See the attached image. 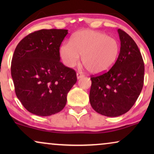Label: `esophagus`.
<instances>
[{"label": "esophagus", "instance_id": "1", "mask_svg": "<svg viewBox=\"0 0 154 154\" xmlns=\"http://www.w3.org/2000/svg\"><path fill=\"white\" fill-rule=\"evenodd\" d=\"M76 76H77L78 79H81V78H83L84 76H85V75H83V73H77Z\"/></svg>", "mask_w": 154, "mask_h": 154}]
</instances>
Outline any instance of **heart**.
<instances>
[{
    "instance_id": "obj_1",
    "label": "heart",
    "mask_w": 154,
    "mask_h": 154,
    "mask_svg": "<svg viewBox=\"0 0 154 154\" xmlns=\"http://www.w3.org/2000/svg\"><path fill=\"white\" fill-rule=\"evenodd\" d=\"M119 52L116 39L92 30L78 31L70 42L64 43L60 48V57L66 66H75L82 55L83 64L94 74L108 71L115 64Z\"/></svg>"
}]
</instances>
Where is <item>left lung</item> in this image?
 Listing matches in <instances>:
<instances>
[{"mask_svg": "<svg viewBox=\"0 0 154 154\" xmlns=\"http://www.w3.org/2000/svg\"><path fill=\"white\" fill-rule=\"evenodd\" d=\"M121 49L115 64L107 72L92 76L90 104L96 112L116 117L128 112L137 100L144 85V64L134 40L118 29Z\"/></svg>", "mask_w": 154, "mask_h": 154, "instance_id": "obj_1", "label": "left lung"}]
</instances>
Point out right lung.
<instances>
[{"mask_svg": "<svg viewBox=\"0 0 154 154\" xmlns=\"http://www.w3.org/2000/svg\"><path fill=\"white\" fill-rule=\"evenodd\" d=\"M66 29H41L24 38L15 48L11 75L15 93L33 114L49 116L60 112L76 83V73L60 62V47Z\"/></svg>", "mask_w": 154, "mask_h": 154, "instance_id": "add662e5", "label": "right lung"}]
</instances>
